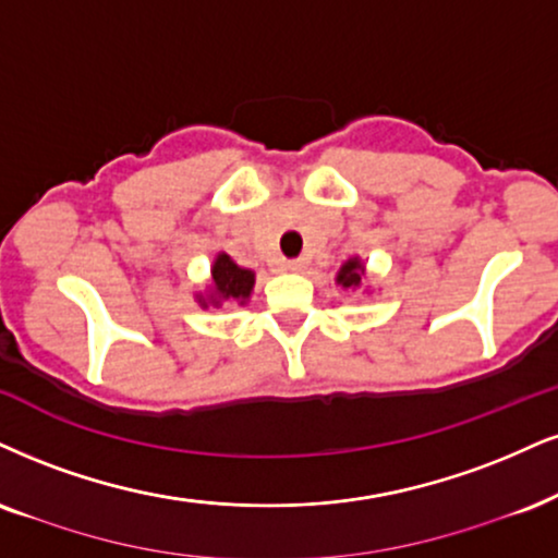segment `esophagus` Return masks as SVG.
Here are the masks:
<instances>
[{"mask_svg": "<svg viewBox=\"0 0 558 558\" xmlns=\"http://www.w3.org/2000/svg\"><path fill=\"white\" fill-rule=\"evenodd\" d=\"M284 268L292 274H300V271H305V260H287Z\"/></svg>", "mask_w": 558, "mask_h": 558, "instance_id": "esophagus-1", "label": "esophagus"}]
</instances>
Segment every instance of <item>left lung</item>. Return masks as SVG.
Instances as JSON below:
<instances>
[{"mask_svg": "<svg viewBox=\"0 0 558 558\" xmlns=\"http://www.w3.org/2000/svg\"><path fill=\"white\" fill-rule=\"evenodd\" d=\"M364 277H367L364 260L360 256H352L341 264L339 274H336V284H339L341 290H360V287H364Z\"/></svg>", "mask_w": 558, "mask_h": 558, "instance_id": "left-lung-1", "label": "left lung"}]
</instances>
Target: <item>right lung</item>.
<instances>
[{"label":"right lung","instance_id":"1","mask_svg":"<svg viewBox=\"0 0 558 558\" xmlns=\"http://www.w3.org/2000/svg\"><path fill=\"white\" fill-rule=\"evenodd\" d=\"M253 284H256V271L238 266L225 251H219L215 264H211L209 284H206V290L196 292L194 300L202 311H206L209 305L222 307L225 302L227 305H247L253 294Z\"/></svg>","mask_w":558,"mask_h":558}]
</instances>
